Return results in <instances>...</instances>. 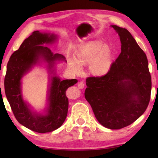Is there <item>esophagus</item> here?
<instances>
[{
  "mask_svg": "<svg viewBox=\"0 0 158 158\" xmlns=\"http://www.w3.org/2000/svg\"><path fill=\"white\" fill-rule=\"evenodd\" d=\"M77 86H78V88L79 89H83V88H84L85 84H84V83H83V81H80L79 83H78V85H77Z\"/></svg>",
  "mask_w": 158,
  "mask_h": 158,
  "instance_id": "34e87169",
  "label": "esophagus"
}]
</instances>
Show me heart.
I'll list each match as a JSON object with an SVG mask.
<instances>
[{
	"mask_svg": "<svg viewBox=\"0 0 158 158\" xmlns=\"http://www.w3.org/2000/svg\"><path fill=\"white\" fill-rule=\"evenodd\" d=\"M113 52L110 46L96 40L85 43L75 56V60L69 62V67L73 72H81L80 66L88 65V70L94 76L101 77L108 73L112 66Z\"/></svg>",
	"mask_w": 158,
	"mask_h": 158,
	"instance_id": "1",
	"label": "heart"
}]
</instances>
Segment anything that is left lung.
<instances>
[{
  "label": "left lung",
  "mask_w": 158,
  "mask_h": 158,
  "mask_svg": "<svg viewBox=\"0 0 158 158\" xmlns=\"http://www.w3.org/2000/svg\"><path fill=\"white\" fill-rule=\"evenodd\" d=\"M121 53L105 75L86 79L85 98L98 122L118 130L130 125L149 103L152 77L146 54L130 32L116 25Z\"/></svg>",
  "instance_id": "1"
}]
</instances>
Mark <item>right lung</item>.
I'll return each mask as SVG.
<instances>
[{"instance_id":"right-lung-1","label":"right lung","mask_w":158,"mask_h":158,"mask_svg":"<svg viewBox=\"0 0 158 158\" xmlns=\"http://www.w3.org/2000/svg\"><path fill=\"white\" fill-rule=\"evenodd\" d=\"M56 35L36 31L26 39L19 48L11 55L5 77V94L12 111L19 123L34 132H50L61 126L68 113L69 100L66 91L77 83V79L62 80L56 75L57 62L65 61V57L55 53L44 44L56 41ZM40 61L48 64L50 73L48 91V105L45 114L33 112L23 99L21 94L22 77Z\"/></svg>"}]
</instances>
